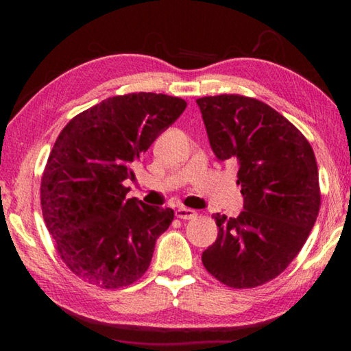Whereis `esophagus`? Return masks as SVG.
I'll return each mask as SVG.
<instances>
[{
  "label": "esophagus",
  "instance_id": "obj_1",
  "mask_svg": "<svg viewBox=\"0 0 351 351\" xmlns=\"http://www.w3.org/2000/svg\"><path fill=\"white\" fill-rule=\"evenodd\" d=\"M175 213H176V218L180 219H192L197 217V212L193 209H189V207H182V206L178 207Z\"/></svg>",
  "mask_w": 351,
  "mask_h": 351
}]
</instances>
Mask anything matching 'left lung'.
<instances>
[{"label":"left lung","instance_id":"obj_1","mask_svg":"<svg viewBox=\"0 0 351 351\" xmlns=\"http://www.w3.org/2000/svg\"><path fill=\"white\" fill-rule=\"evenodd\" d=\"M197 104L215 156L239 162L245 199L237 218L212 217L218 237L201 260L230 288L260 287L288 268L316 223V156L305 136L261 100L219 94Z\"/></svg>","mask_w":351,"mask_h":351}]
</instances>
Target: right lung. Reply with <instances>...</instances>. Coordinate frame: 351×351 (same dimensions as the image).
<instances>
[{
	"label": "right lung",
	"mask_w": 351,
	"mask_h": 351,
	"mask_svg": "<svg viewBox=\"0 0 351 351\" xmlns=\"http://www.w3.org/2000/svg\"><path fill=\"white\" fill-rule=\"evenodd\" d=\"M167 94L132 93L102 100L71 119L41 176L46 228L64 265L104 289L145 274L158 237L175 213L127 198L133 164L186 110Z\"/></svg>",
	"instance_id": "1"
}]
</instances>
